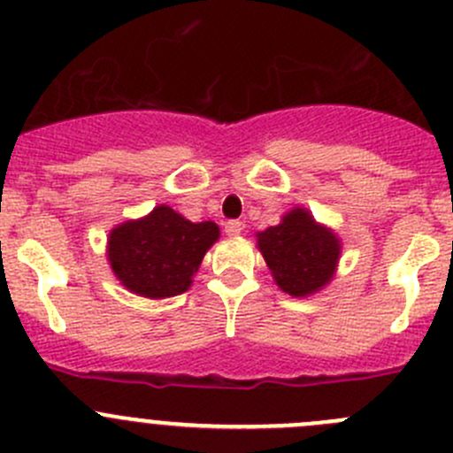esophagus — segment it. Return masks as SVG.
Returning a JSON list of instances; mask_svg holds the SVG:
<instances>
[{"mask_svg": "<svg viewBox=\"0 0 453 453\" xmlns=\"http://www.w3.org/2000/svg\"><path fill=\"white\" fill-rule=\"evenodd\" d=\"M225 233H226V235H231V237L240 235V233H242V222L240 220H228L226 225H225Z\"/></svg>", "mask_w": 453, "mask_h": 453, "instance_id": "34e87169", "label": "esophagus"}]
</instances>
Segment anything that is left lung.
Wrapping results in <instances>:
<instances>
[{
  "instance_id": "8db88e82",
  "label": "left lung",
  "mask_w": 453,
  "mask_h": 453,
  "mask_svg": "<svg viewBox=\"0 0 453 453\" xmlns=\"http://www.w3.org/2000/svg\"><path fill=\"white\" fill-rule=\"evenodd\" d=\"M257 246L284 293L303 297L333 277L339 259V240L319 226L303 209H293L281 225L257 233Z\"/></svg>"
}]
</instances>
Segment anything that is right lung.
Instances as JSON below:
<instances>
[{
  "instance_id": "1",
  "label": "right lung",
  "mask_w": 453,
  "mask_h": 453,
  "mask_svg": "<svg viewBox=\"0 0 453 453\" xmlns=\"http://www.w3.org/2000/svg\"><path fill=\"white\" fill-rule=\"evenodd\" d=\"M218 235L220 228L213 222L194 225L163 204L142 220L116 226L107 255L125 288L150 299L173 297L189 288Z\"/></svg>"
}]
</instances>
